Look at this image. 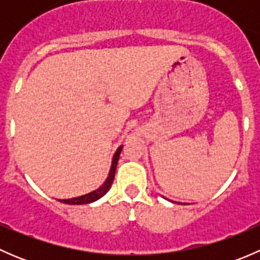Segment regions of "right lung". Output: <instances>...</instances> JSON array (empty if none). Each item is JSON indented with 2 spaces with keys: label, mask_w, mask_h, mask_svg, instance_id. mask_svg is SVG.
I'll return each mask as SVG.
<instances>
[{
  "label": "right lung",
  "mask_w": 260,
  "mask_h": 260,
  "mask_svg": "<svg viewBox=\"0 0 260 260\" xmlns=\"http://www.w3.org/2000/svg\"><path fill=\"white\" fill-rule=\"evenodd\" d=\"M123 146L118 147V149L115 151L114 156H113V161H112V167H111V171H109L108 177H107L106 182L101 186L99 188L96 190L91 191V192L86 193V195L83 196H78V198H73V199H68V200H59L61 203L68 204V205H83V204H90L96 201L98 199H101L102 196L106 195L108 192V190L111 188L112 183H113L114 180V175H115V169H117V164H118V159H119V154L122 152Z\"/></svg>",
  "instance_id": "right-lung-1"
}]
</instances>
